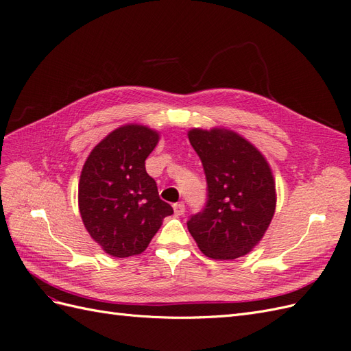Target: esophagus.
<instances>
[{
	"label": "esophagus",
	"instance_id": "1",
	"mask_svg": "<svg viewBox=\"0 0 351 351\" xmlns=\"http://www.w3.org/2000/svg\"><path fill=\"white\" fill-rule=\"evenodd\" d=\"M174 212L176 215H183L186 212V205L183 204V202H178V204H174Z\"/></svg>",
	"mask_w": 351,
	"mask_h": 351
}]
</instances>
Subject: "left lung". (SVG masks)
<instances>
[{"mask_svg": "<svg viewBox=\"0 0 351 351\" xmlns=\"http://www.w3.org/2000/svg\"><path fill=\"white\" fill-rule=\"evenodd\" d=\"M189 141L206 176V205L187 221L202 253L236 259L249 253L275 212V182L267 159L231 130L193 129Z\"/></svg>", "mask_w": 351, "mask_h": 351, "instance_id": "obj_1", "label": "left lung"}]
</instances>
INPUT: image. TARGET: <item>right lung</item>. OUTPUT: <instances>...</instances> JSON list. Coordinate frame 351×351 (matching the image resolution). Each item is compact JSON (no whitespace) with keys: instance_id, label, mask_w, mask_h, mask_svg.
<instances>
[{"instance_id":"right-lung-1","label":"right lung","mask_w":351,"mask_h":351,"mask_svg":"<svg viewBox=\"0 0 351 351\" xmlns=\"http://www.w3.org/2000/svg\"><path fill=\"white\" fill-rule=\"evenodd\" d=\"M159 141L156 132L129 124L101 141L83 165L79 210L90 237L111 256L142 253L173 208L158 195L145 161Z\"/></svg>"}]
</instances>
